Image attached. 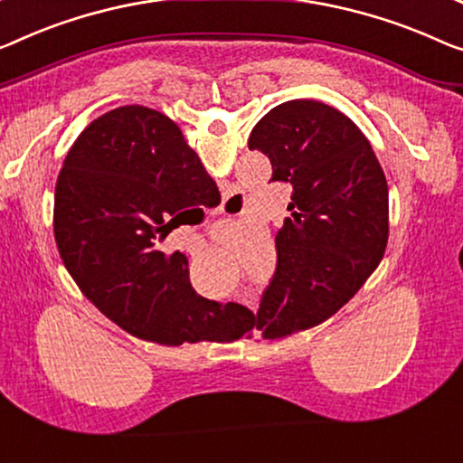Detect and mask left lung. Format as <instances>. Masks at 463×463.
I'll list each match as a JSON object with an SVG mask.
<instances>
[{"label":"left lung","mask_w":463,"mask_h":463,"mask_svg":"<svg viewBox=\"0 0 463 463\" xmlns=\"http://www.w3.org/2000/svg\"><path fill=\"white\" fill-rule=\"evenodd\" d=\"M250 149L268 156L272 181L291 183L293 195L276 232L274 279L232 339H280L328 320L381 264L389 184L355 122L322 101L272 108L253 127Z\"/></svg>","instance_id":"1"}]
</instances>
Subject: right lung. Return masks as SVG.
Instances as JSON below:
<instances>
[{"mask_svg":"<svg viewBox=\"0 0 463 463\" xmlns=\"http://www.w3.org/2000/svg\"><path fill=\"white\" fill-rule=\"evenodd\" d=\"M218 202L181 128L157 109L122 106L89 124L61 164L55 245L82 295L128 335L170 347L222 341L247 309L197 295L187 258L156 250L181 210Z\"/></svg>","mask_w":463,"mask_h":463,"instance_id":"1","label":"right lung"}]
</instances>
